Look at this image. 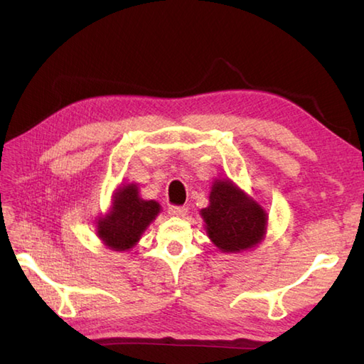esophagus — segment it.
Wrapping results in <instances>:
<instances>
[{
    "instance_id": "obj_1",
    "label": "esophagus",
    "mask_w": 364,
    "mask_h": 364,
    "mask_svg": "<svg viewBox=\"0 0 364 364\" xmlns=\"http://www.w3.org/2000/svg\"><path fill=\"white\" fill-rule=\"evenodd\" d=\"M168 214L176 215V218H183V215L188 214V206H170Z\"/></svg>"
}]
</instances>
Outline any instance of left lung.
I'll use <instances>...</instances> for the list:
<instances>
[{
    "mask_svg": "<svg viewBox=\"0 0 364 364\" xmlns=\"http://www.w3.org/2000/svg\"><path fill=\"white\" fill-rule=\"evenodd\" d=\"M200 214L208 236L222 252L252 249L264 239L266 211L231 180L213 183L210 205Z\"/></svg>",
    "mask_w": 364,
    "mask_h": 364,
    "instance_id": "1",
    "label": "left lung"
}]
</instances>
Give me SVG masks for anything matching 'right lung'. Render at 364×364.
<instances>
[{
  "mask_svg": "<svg viewBox=\"0 0 364 364\" xmlns=\"http://www.w3.org/2000/svg\"><path fill=\"white\" fill-rule=\"evenodd\" d=\"M159 211L161 206L158 202L141 198L137 184H123L114 192L109 213L98 218L97 235L111 250H129L139 242Z\"/></svg>",
  "mask_w": 364,
  "mask_h": 364,
  "instance_id": "1",
  "label": "right lung"
}]
</instances>
